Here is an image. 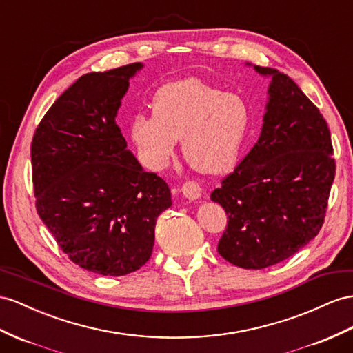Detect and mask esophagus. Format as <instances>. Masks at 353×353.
<instances>
[{
	"mask_svg": "<svg viewBox=\"0 0 353 353\" xmlns=\"http://www.w3.org/2000/svg\"><path fill=\"white\" fill-rule=\"evenodd\" d=\"M201 186L198 185L196 182H186L182 188H180V192L183 194V196H186L188 200H198L201 196Z\"/></svg>",
	"mask_w": 353,
	"mask_h": 353,
	"instance_id": "34e87169",
	"label": "esophagus"
}]
</instances>
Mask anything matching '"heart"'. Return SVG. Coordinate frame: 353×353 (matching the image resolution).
Instances as JSON below:
<instances>
[{
  "instance_id": "heart-1",
  "label": "heart",
  "mask_w": 353,
  "mask_h": 353,
  "mask_svg": "<svg viewBox=\"0 0 353 353\" xmlns=\"http://www.w3.org/2000/svg\"><path fill=\"white\" fill-rule=\"evenodd\" d=\"M152 112L131 123V139L150 170L167 167L177 139L196 173L221 176L236 167L250 126L249 105L240 95L223 94L195 77L180 79L157 90Z\"/></svg>"
}]
</instances>
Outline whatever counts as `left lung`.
<instances>
[{"label":"left lung","mask_w":353,"mask_h":353,"mask_svg":"<svg viewBox=\"0 0 353 353\" xmlns=\"http://www.w3.org/2000/svg\"><path fill=\"white\" fill-rule=\"evenodd\" d=\"M252 65V64H248ZM268 77L259 139L210 198L228 214L218 252L228 263L261 270L292 256L318 236L336 174L328 125L291 77Z\"/></svg>","instance_id":"obj_1"}]
</instances>
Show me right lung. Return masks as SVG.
Wrapping results in <instances>:
<instances>
[{
	"label": "right lung",
	"instance_id": "1",
	"mask_svg": "<svg viewBox=\"0 0 353 353\" xmlns=\"http://www.w3.org/2000/svg\"><path fill=\"white\" fill-rule=\"evenodd\" d=\"M141 62L80 77L35 130L31 164L37 212L74 264L125 276L148 263L170 188L126 149L117 110Z\"/></svg>",
	"mask_w": 353,
	"mask_h": 353
}]
</instances>
